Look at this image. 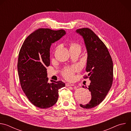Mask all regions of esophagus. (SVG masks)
<instances>
[{"label":"esophagus","mask_w":131,"mask_h":131,"mask_svg":"<svg viewBox=\"0 0 131 131\" xmlns=\"http://www.w3.org/2000/svg\"><path fill=\"white\" fill-rule=\"evenodd\" d=\"M73 85H74L73 84H71V83H66V86H73Z\"/></svg>","instance_id":"34e87169"}]
</instances>
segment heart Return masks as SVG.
Returning <instances> with one entry per match:
<instances>
[{
	"instance_id": "obj_1",
	"label": "heart",
	"mask_w": 131,
	"mask_h": 131,
	"mask_svg": "<svg viewBox=\"0 0 131 131\" xmlns=\"http://www.w3.org/2000/svg\"><path fill=\"white\" fill-rule=\"evenodd\" d=\"M70 48H77L80 50V46L76 43H71L70 46ZM77 69V67H74L72 68H67L66 69L63 73L64 77L67 79H71L73 78V73L75 70Z\"/></svg>"
}]
</instances>
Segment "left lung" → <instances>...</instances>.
<instances>
[{"label": "left lung", "mask_w": 131, "mask_h": 131, "mask_svg": "<svg viewBox=\"0 0 131 131\" xmlns=\"http://www.w3.org/2000/svg\"><path fill=\"white\" fill-rule=\"evenodd\" d=\"M76 32L82 37L86 48L88 56L85 71L88 73L86 78H89L91 83L85 88L92 95L88 104L80 106L90 109L99 105L104 100L111 86L113 62L107 47L92 30L83 28L77 29Z\"/></svg>", "instance_id": "8db88e82"}]
</instances>
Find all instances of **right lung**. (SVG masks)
I'll return each instance as SVG.
<instances>
[{
	"mask_svg": "<svg viewBox=\"0 0 131 131\" xmlns=\"http://www.w3.org/2000/svg\"><path fill=\"white\" fill-rule=\"evenodd\" d=\"M66 35L64 30L40 28L28 36L18 54L17 70L23 91L35 106L46 109L57 102L59 90L65 86L62 81L48 82L47 67L50 64L52 43Z\"/></svg>",
	"mask_w": 131,
	"mask_h": 131,
	"instance_id": "right-lung-1",
	"label": "right lung"
}]
</instances>
